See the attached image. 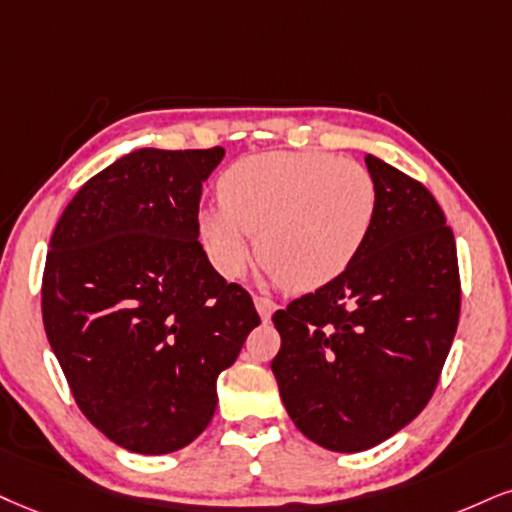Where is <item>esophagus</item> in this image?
Here are the masks:
<instances>
[{"label":"esophagus","mask_w":512,"mask_h":512,"mask_svg":"<svg viewBox=\"0 0 512 512\" xmlns=\"http://www.w3.org/2000/svg\"><path fill=\"white\" fill-rule=\"evenodd\" d=\"M254 304H256V311H258V315H261L263 323H268L270 315H273V311L277 308L275 301L268 299V296H256Z\"/></svg>","instance_id":"esophagus-1"}]
</instances>
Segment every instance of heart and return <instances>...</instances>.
<instances>
[{"label":"heart","mask_w":512,"mask_h":512,"mask_svg":"<svg viewBox=\"0 0 512 512\" xmlns=\"http://www.w3.org/2000/svg\"><path fill=\"white\" fill-rule=\"evenodd\" d=\"M220 206L201 211V235L230 280L256 251L280 285L311 292L332 282L368 242L377 185L363 163L325 151H266L225 170Z\"/></svg>","instance_id":"b5f03b06"}]
</instances>
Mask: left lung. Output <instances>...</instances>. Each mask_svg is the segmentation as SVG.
<instances>
[{
	"label": "left lung",
	"instance_id": "8db88e82",
	"mask_svg": "<svg viewBox=\"0 0 512 512\" xmlns=\"http://www.w3.org/2000/svg\"><path fill=\"white\" fill-rule=\"evenodd\" d=\"M377 216L342 275L273 315L270 363L289 418L358 453L406 427L437 389L460 315L456 239L425 185L365 156Z\"/></svg>",
	"mask_w": 512,
	"mask_h": 512
}]
</instances>
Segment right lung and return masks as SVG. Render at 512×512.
<instances>
[{
  "label": "right lung",
  "instance_id": "right-lung-1",
  "mask_svg": "<svg viewBox=\"0 0 512 512\" xmlns=\"http://www.w3.org/2000/svg\"><path fill=\"white\" fill-rule=\"evenodd\" d=\"M225 149H137L78 189L49 242L42 320L73 399L123 449L161 456L216 413V382L261 323L199 242Z\"/></svg>",
  "mask_w": 512,
  "mask_h": 512
}]
</instances>
